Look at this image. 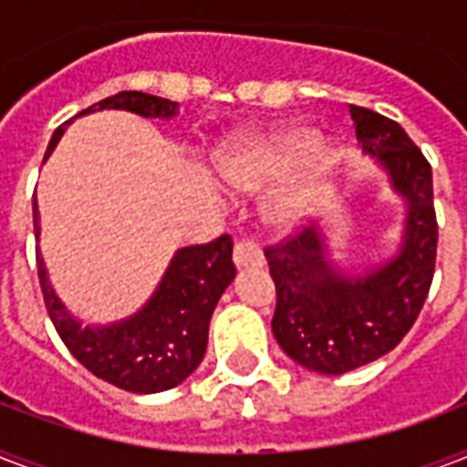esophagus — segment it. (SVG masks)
I'll use <instances>...</instances> for the list:
<instances>
[{"mask_svg":"<svg viewBox=\"0 0 467 467\" xmlns=\"http://www.w3.org/2000/svg\"><path fill=\"white\" fill-rule=\"evenodd\" d=\"M233 259L237 264V269H249V266H262L264 254L259 244L254 240H240L234 244Z\"/></svg>","mask_w":467,"mask_h":467,"instance_id":"34e87169","label":"esophagus"}]
</instances>
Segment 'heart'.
Segmentation results:
<instances>
[{
	"label": "heart",
	"instance_id": "heart-1",
	"mask_svg": "<svg viewBox=\"0 0 467 467\" xmlns=\"http://www.w3.org/2000/svg\"><path fill=\"white\" fill-rule=\"evenodd\" d=\"M317 133L310 128H293V130H284V133L271 135L264 140L247 142L223 157V164H220L223 176L234 189L259 191L284 179L285 174H291L293 169L310 155L311 150L317 147ZM332 164V150L318 148L310 157V171L271 198L266 205V218L281 227L300 223L310 211L312 201L317 196L319 182L325 179Z\"/></svg>",
	"mask_w": 467,
	"mask_h": 467
}]
</instances>
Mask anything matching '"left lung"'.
I'll use <instances>...</instances> for the list:
<instances>
[{
  "instance_id": "obj_1",
  "label": "left lung",
  "mask_w": 467,
  "mask_h": 467,
  "mask_svg": "<svg viewBox=\"0 0 467 467\" xmlns=\"http://www.w3.org/2000/svg\"><path fill=\"white\" fill-rule=\"evenodd\" d=\"M348 111L363 152L388 169L407 198L400 254L366 276H341L325 259L317 227H300L264 249L276 284L274 337L293 361L327 376L376 361L412 329L431 288L439 242L427 157L395 120L354 104Z\"/></svg>"
}]
</instances>
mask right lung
Instances as JSON below:
<instances>
[{"mask_svg":"<svg viewBox=\"0 0 467 467\" xmlns=\"http://www.w3.org/2000/svg\"><path fill=\"white\" fill-rule=\"evenodd\" d=\"M97 109H123L148 119H171L179 104L142 91H120L84 109L79 116ZM62 133L65 126L53 133L46 157L53 152ZM33 230L38 237L36 198ZM36 262L47 315L69 354L97 378L128 392L169 390L198 368L208 347L213 310L234 278L233 240L230 234H220L208 244L179 249L157 293L138 315L111 327H82L47 284L40 254H36Z\"/></svg>","mask_w":467,"mask_h":467,"instance_id":"1","label":"right lung"}]
</instances>
